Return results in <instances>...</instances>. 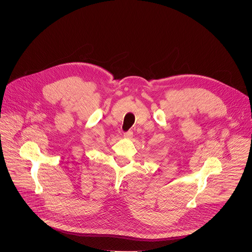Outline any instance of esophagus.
<instances>
[{"label":"esophagus","instance_id":"esophagus-1","mask_svg":"<svg viewBox=\"0 0 252 252\" xmlns=\"http://www.w3.org/2000/svg\"><path fill=\"white\" fill-rule=\"evenodd\" d=\"M132 135H133V133H132V131H126L125 134H124V137L125 138H127V139H130L131 137H132Z\"/></svg>","mask_w":252,"mask_h":252}]
</instances>
